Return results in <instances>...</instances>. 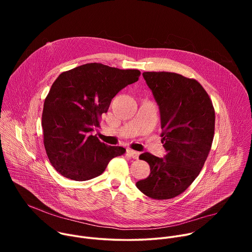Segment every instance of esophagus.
I'll use <instances>...</instances> for the list:
<instances>
[{"label":"esophagus","instance_id":"esophagus-1","mask_svg":"<svg viewBox=\"0 0 252 252\" xmlns=\"http://www.w3.org/2000/svg\"><path fill=\"white\" fill-rule=\"evenodd\" d=\"M126 154L128 157L134 158V159H137L138 158V156H139V153L135 152V151H132V150H127L126 151Z\"/></svg>","mask_w":252,"mask_h":252}]
</instances>
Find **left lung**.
I'll return each mask as SVG.
<instances>
[{
  "mask_svg": "<svg viewBox=\"0 0 252 252\" xmlns=\"http://www.w3.org/2000/svg\"><path fill=\"white\" fill-rule=\"evenodd\" d=\"M142 76L159 106L166 155L139 156L150 164L151 173L136 188L151 198L169 199L182 194L203 167L214 136V107L194 79L168 71H145Z\"/></svg>",
  "mask_w": 252,
  "mask_h": 252,
  "instance_id": "obj_1",
  "label": "left lung"
}]
</instances>
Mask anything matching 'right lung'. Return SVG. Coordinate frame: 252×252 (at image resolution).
Instances as JSON below:
<instances>
[{
	"instance_id": "add662e5",
	"label": "right lung",
	"mask_w": 252,
	"mask_h": 252,
	"mask_svg": "<svg viewBox=\"0 0 252 252\" xmlns=\"http://www.w3.org/2000/svg\"><path fill=\"white\" fill-rule=\"evenodd\" d=\"M138 69L86 63L63 71L52 85L42 115L44 146L50 162L66 178L89 181L100 175L122 147H110L92 135L112 99L138 81Z\"/></svg>"
}]
</instances>
